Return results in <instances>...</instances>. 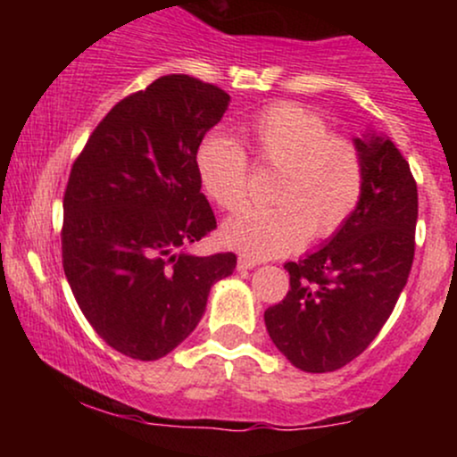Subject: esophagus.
Segmentation results:
<instances>
[{
  "mask_svg": "<svg viewBox=\"0 0 457 457\" xmlns=\"http://www.w3.org/2000/svg\"><path fill=\"white\" fill-rule=\"evenodd\" d=\"M238 270H251V269H255V266H258V262L255 260H251V258H245V255H240L238 258Z\"/></svg>",
  "mask_w": 457,
  "mask_h": 457,
  "instance_id": "esophagus-1",
  "label": "esophagus"
}]
</instances>
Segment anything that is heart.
I'll list each match as a JSON object with an SVG mask.
<instances>
[{"label": "heart", "mask_w": 457, "mask_h": 457, "mask_svg": "<svg viewBox=\"0 0 457 457\" xmlns=\"http://www.w3.org/2000/svg\"><path fill=\"white\" fill-rule=\"evenodd\" d=\"M258 165L275 167V206L243 208L221 228L229 249L264 260L295 251L312 236L330 238L353 217L365 187L363 156L353 141L330 133L318 113L283 103L255 115L243 129ZM195 171L208 199L234 211L246 195L249 162L223 135H208L195 152Z\"/></svg>", "instance_id": "obj_1"}]
</instances>
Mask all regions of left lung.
<instances>
[{"label":"left lung","instance_id":"left-lung-1","mask_svg":"<svg viewBox=\"0 0 457 457\" xmlns=\"http://www.w3.org/2000/svg\"><path fill=\"white\" fill-rule=\"evenodd\" d=\"M354 145L365 165L359 206L318 251L283 266L290 290L264 312L272 344L312 374L339 370L374 342L414 258L419 199L408 161L374 130Z\"/></svg>","mask_w":457,"mask_h":457}]
</instances>
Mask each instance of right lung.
<instances>
[{"label": "right lung", "mask_w": 457, "mask_h": 457, "mask_svg": "<svg viewBox=\"0 0 457 457\" xmlns=\"http://www.w3.org/2000/svg\"><path fill=\"white\" fill-rule=\"evenodd\" d=\"M229 94L167 75L120 101L94 129L68 178L62 262L77 305L118 353L156 361L206 312L234 253L188 246L217 228L195 152Z\"/></svg>", "instance_id": "obj_1"}]
</instances>
